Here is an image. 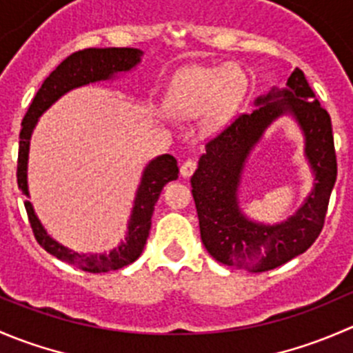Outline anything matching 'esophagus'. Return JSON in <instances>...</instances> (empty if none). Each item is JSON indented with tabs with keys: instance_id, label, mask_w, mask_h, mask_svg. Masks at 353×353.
I'll return each mask as SVG.
<instances>
[{
	"instance_id": "34e87169",
	"label": "esophagus",
	"mask_w": 353,
	"mask_h": 353,
	"mask_svg": "<svg viewBox=\"0 0 353 353\" xmlns=\"http://www.w3.org/2000/svg\"><path fill=\"white\" fill-rule=\"evenodd\" d=\"M194 169H196V162H194L193 159H188V160H184L183 163H181V176L183 177H191L193 176V172H194Z\"/></svg>"
}]
</instances>
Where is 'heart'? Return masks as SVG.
Returning <instances> with one entry per match:
<instances>
[{"instance_id": "1", "label": "heart", "mask_w": 353, "mask_h": 353, "mask_svg": "<svg viewBox=\"0 0 353 353\" xmlns=\"http://www.w3.org/2000/svg\"><path fill=\"white\" fill-rule=\"evenodd\" d=\"M244 92V74L237 68L193 66L179 71L170 81L163 108L181 119L203 114L208 130L222 126Z\"/></svg>"}]
</instances>
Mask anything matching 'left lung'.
Listing matches in <instances>:
<instances>
[{
	"mask_svg": "<svg viewBox=\"0 0 353 353\" xmlns=\"http://www.w3.org/2000/svg\"><path fill=\"white\" fill-rule=\"evenodd\" d=\"M254 105L252 112L241 114L206 143L191 177V193L206 251L223 265L258 273L290 261L318 239L336 181V155L330 114L299 68L288 77L287 88L273 87L256 99ZM282 115H292L301 128L315 184L294 216L270 226L243 215L239 186L250 152Z\"/></svg>",
	"mask_w": 353,
	"mask_h": 353,
	"instance_id": "left-lung-1",
	"label": "left lung"
}]
</instances>
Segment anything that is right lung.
Here are the masks:
<instances>
[{"label":"right lung","instance_id":"add662e5","mask_svg":"<svg viewBox=\"0 0 353 353\" xmlns=\"http://www.w3.org/2000/svg\"><path fill=\"white\" fill-rule=\"evenodd\" d=\"M143 51L134 48H90L83 51L73 52L68 56L48 78L42 87L35 94L30 108L25 114L22 121V131H20V147H19V167H17V181L19 190L23 196L30 198L27 183V165H28V150H30V138L39 117L46 112L58 99L74 88L85 87L88 83H97L116 78L119 73H128L137 65H140ZM177 160L172 155H159L147 163L141 174V181L138 184L137 196H134L133 210H131L130 222H128V232L124 241L117 244V248L110 249L109 252H77L66 248L56 239H52L41 223L39 216L35 215L32 203L25 201L28 222H30L34 236L37 243L61 261L73 265L83 272L90 273H105L109 270H119L123 266L131 265L137 261L138 256L143 252L147 244L148 232L152 227V215L160 191L170 181L177 179Z\"/></svg>","mask_w":353,"mask_h":353}]
</instances>
